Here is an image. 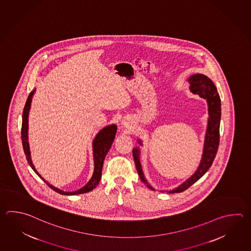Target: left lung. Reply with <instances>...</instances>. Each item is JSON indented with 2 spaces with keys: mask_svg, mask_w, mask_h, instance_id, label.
Masks as SVG:
<instances>
[{
  "mask_svg": "<svg viewBox=\"0 0 251 251\" xmlns=\"http://www.w3.org/2000/svg\"><path fill=\"white\" fill-rule=\"evenodd\" d=\"M189 80L190 83V91L200 95L201 98L206 99L208 103L209 118L205 134L204 152L200 165L196 171V173L178 188L168 191L169 193H179L189 189L191 185L194 184L197 180H199L208 171L215 160L220 141L221 99L216 87L210 78L202 74H195L189 77ZM139 143L141 144V142L139 141ZM133 157L139 178L142 180V182L150 189H152V187L149 186V182L144 177L143 172L138 159V149H133Z\"/></svg>",
  "mask_w": 251,
  "mask_h": 251,
  "instance_id": "8db88e82",
  "label": "left lung"
}]
</instances>
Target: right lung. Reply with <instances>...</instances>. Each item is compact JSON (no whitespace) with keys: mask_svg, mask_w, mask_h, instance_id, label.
<instances>
[{"mask_svg":"<svg viewBox=\"0 0 251 251\" xmlns=\"http://www.w3.org/2000/svg\"><path fill=\"white\" fill-rule=\"evenodd\" d=\"M35 93V90L32 91L29 94L27 100H26L25 107L23 110L22 113V126H21V140H22V146L24 149V153L26 155L27 163L29 164L31 168L34 170V172L36 173L40 178H41L48 187H50L51 189H53L55 192L62 195H77L83 194V193H87L91 191L92 189H95L98 186L101 176H102V164L104 158L107 154L109 149H111L112 145H113V140L115 138V134L117 131V126L116 125H111L108 126L106 128H102V130L97 135L96 138L94 139V143H93V148H94V162H95V170H94V174H93L92 178L87 182L86 186H84L78 190L73 191V192H65L62 191L61 189H57L55 187L49 184L46 179L41 177V175L36 172V168L34 166V164L31 161L30 151H29V146L27 142V118H28V113H29V109L31 106V101H32V97Z\"/></svg>","mask_w":251,"mask_h":251,"instance_id":"add662e5","label":"right lung"}]
</instances>
